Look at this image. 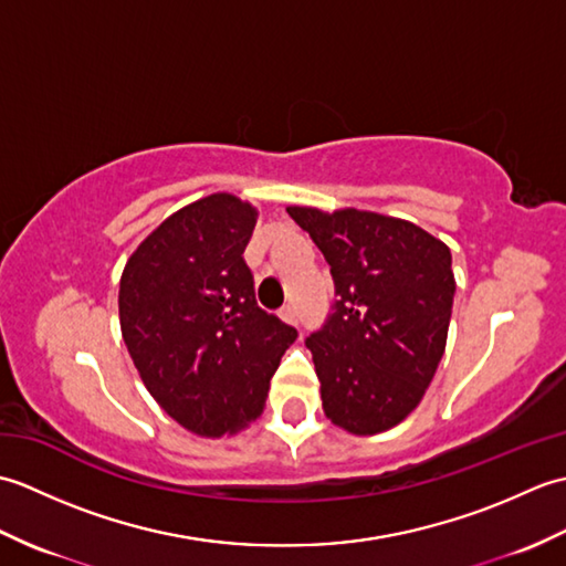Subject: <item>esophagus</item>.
<instances>
[{"instance_id": "1", "label": "esophagus", "mask_w": 566, "mask_h": 566, "mask_svg": "<svg viewBox=\"0 0 566 566\" xmlns=\"http://www.w3.org/2000/svg\"><path fill=\"white\" fill-rule=\"evenodd\" d=\"M280 316H282L286 323H292V326H296V323H298V311H296L294 304H286V306L280 311Z\"/></svg>"}]
</instances>
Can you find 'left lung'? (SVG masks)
I'll return each instance as SVG.
<instances>
[{
  "instance_id": "1",
  "label": "left lung",
  "mask_w": 566,
  "mask_h": 566,
  "mask_svg": "<svg viewBox=\"0 0 566 566\" xmlns=\"http://www.w3.org/2000/svg\"><path fill=\"white\" fill-rule=\"evenodd\" d=\"M331 264L333 314L306 338L323 411L355 436L413 411L442 359L454 298L450 248L391 216L290 207Z\"/></svg>"
}]
</instances>
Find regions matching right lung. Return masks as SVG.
I'll use <instances>...</instances> for the list:
<instances>
[{"instance_id":"add662e5","label":"right lung","mask_w":566,"mask_h":566,"mask_svg":"<svg viewBox=\"0 0 566 566\" xmlns=\"http://www.w3.org/2000/svg\"><path fill=\"white\" fill-rule=\"evenodd\" d=\"M255 209L211 195L165 219L126 262L118 290L124 343L167 416L207 438L255 420L296 340L255 302L243 250Z\"/></svg>"}]
</instances>
